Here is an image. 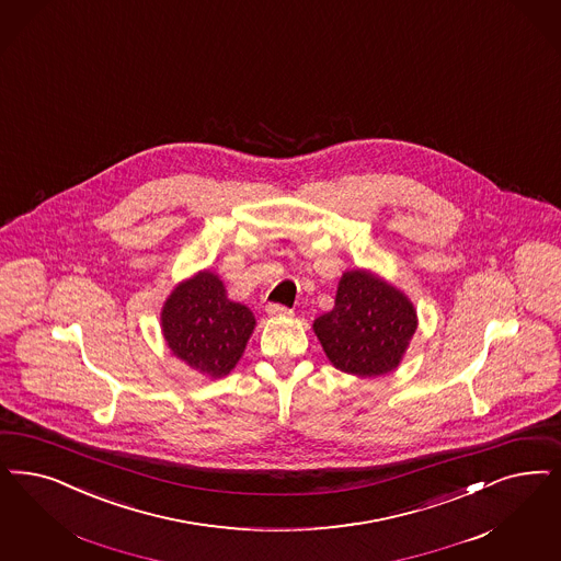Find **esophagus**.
<instances>
[{"mask_svg": "<svg viewBox=\"0 0 561 561\" xmlns=\"http://www.w3.org/2000/svg\"><path fill=\"white\" fill-rule=\"evenodd\" d=\"M267 312L271 317H291L294 314V310L282 307V305H267Z\"/></svg>", "mask_w": 561, "mask_h": 561, "instance_id": "esophagus-1", "label": "esophagus"}]
</instances>
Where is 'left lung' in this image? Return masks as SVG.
Instances as JSON below:
<instances>
[{"label": "left lung", "instance_id": "obj_1", "mask_svg": "<svg viewBox=\"0 0 561 561\" xmlns=\"http://www.w3.org/2000/svg\"><path fill=\"white\" fill-rule=\"evenodd\" d=\"M419 319L404 291L365 270L346 271L333 309L312 329L329 363L358 377L387 375L402 363Z\"/></svg>", "mask_w": 561, "mask_h": 561}]
</instances>
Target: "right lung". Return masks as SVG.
<instances>
[{
    "instance_id": "add662e5",
    "label": "right lung",
    "mask_w": 561,
    "mask_h": 561,
    "mask_svg": "<svg viewBox=\"0 0 561 561\" xmlns=\"http://www.w3.org/2000/svg\"><path fill=\"white\" fill-rule=\"evenodd\" d=\"M254 325L251 309L230 300L224 282L207 270L178 284L161 309V331L172 354L211 379L238 365Z\"/></svg>"
}]
</instances>
